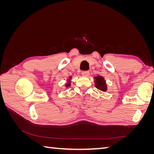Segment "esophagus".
<instances>
[{"label":"esophagus","instance_id":"34e87169","mask_svg":"<svg viewBox=\"0 0 154 154\" xmlns=\"http://www.w3.org/2000/svg\"><path fill=\"white\" fill-rule=\"evenodd\" d=\"M82 75L83 76H85V77H87L89 76V72L87 71H83L82 72Z\"/></svg>","mask_w":154,"mask_h":154}]
</instances>
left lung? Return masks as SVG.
<instances>
[{
    "label": "left lung",
    "instance_id": "left-lung-1",
    "mask_svg": "<svg viewBox=\"0 0 154 154\" xmlns=\"http://www.w3.org/2000/svg\"><path fill=\"white\" fill-rule=\"evenodd\" d=\"M94 82H95V86L96 87L103 92H105L106 91V84L104 78L101 76H97L94 77Z\"/></svg>",
    "mask_w": 154,
    "mask_h": 154
}]
</instances>
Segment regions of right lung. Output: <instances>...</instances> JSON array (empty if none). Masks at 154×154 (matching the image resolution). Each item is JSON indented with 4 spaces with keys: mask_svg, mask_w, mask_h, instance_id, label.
<instances>
[{
    "mask_svg": "<svg viewBox=\"0 0 154 154\" xmlns=\"http://www.w3.org/2000/svg\"><path fill=\"white\" fill-rule=\"evenodd\" d=\"M70 78H71V77H70ZM66 86L67 87H69V86H70V83H67V84H66Z\"/></svg>",
    "mask_w": 154,
    "mask_h": 154,
    "instance_id": "add662e5",
    "label": "right lung"
}]
</instances>
